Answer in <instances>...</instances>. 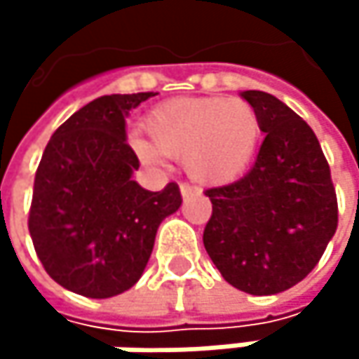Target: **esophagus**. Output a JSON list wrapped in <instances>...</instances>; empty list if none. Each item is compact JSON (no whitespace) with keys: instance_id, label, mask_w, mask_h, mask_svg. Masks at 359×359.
<instances>
[{"instance_id":"1","label":"esophagus","mask_w":359,"mask_h":359,"mask_svg":"<svg viewBox=\"0 0 359 359\" xmlns=\"http://www.w3.org/2000/svg\"><path fill=\"white\" fill-rule=\"evenodd\" d=\"M195 193H199L197 187H193V184H189V182H182V184H180V195H182V197H189V195H195Z\"/></svg>"}]
</instances>
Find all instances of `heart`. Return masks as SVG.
I'll return each instance as SVG.
<instances>
[{
    "instance_id": "heart-1",
    "label": "heart",
    "mask_w": 359,
    "mask_h": 359,
    "mask_svg": "<svg viewBox=\"0 0 359 359\" xmlns=\"http://www.w3.org/2000/svg\"><path fill=\"white\" fill-rule=\"evenodd\" d=\"M149 139L135 133L128 145L149 166H164V156L182 160L201 184H229L245 175L257 151L262 122L243 100L179 97L154 108L143 120Z\"/></svg>"
}]
</instances>
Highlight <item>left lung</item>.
<instances>
[{"label":"left lung","mask_w":359,"mask_h":359,"mask_svg":"<svg viewBox=\"0 0 359 359\" xmlns=\"http://www.w3.org/2000/svg\"><path fill=\"white\" fill-rule=\"evenodd\" d=\"M241 97L266 135L241 180L208 189L212 218L203 245L226 283L274 295L304 280L337 231V195L314 130L264 91Z\"/></svg>","instance_id":"obj_1"}]
</instances>
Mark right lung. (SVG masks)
<instances>
[{
    "mask_svg": "<svg viewBox=\"0 0 359 359\" xmlns=\"http://www.w3.org/2000/svg\"><path fill=\"white\" fill-rule=\"evenodd\" d=\"M156 93L104 95L49 139L36 168L29 231L45 272L64 289L106 299L143 274L162 220L180 208L179 184L147 191L126 143L128 111Z\"/></svg>",
    "mask_w": 359,
    "mask_h": 359,
    "instance_id": "right-lung-1",
    "label": "right lung"
}]
</instances>
